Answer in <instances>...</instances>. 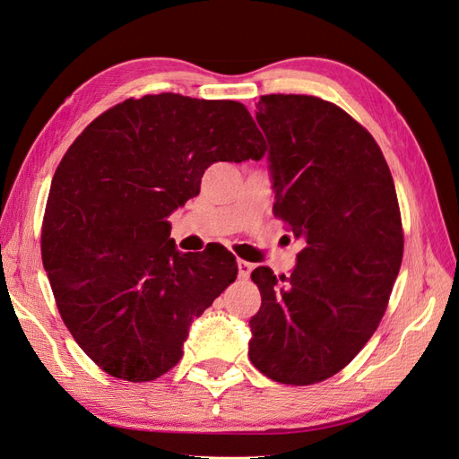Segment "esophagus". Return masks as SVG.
I'll return each instance as SVG.
<instances>
[{
    "mask_svg": "<svg viewBox=\"0 0 459 459\" xmlns=\"http://www.w3.org/2000/svg\"><path fill=\"white\" fill-rule=\"evenodd\" d=\"M238 270H239V280H248V275L253 272V264L247 260H238Z\"/></svg>",
    "mask_w": 459,
    "mask_h": 459,
    "instance_id": "obj_1",
    "label": "esophagus"
}]
</instances>
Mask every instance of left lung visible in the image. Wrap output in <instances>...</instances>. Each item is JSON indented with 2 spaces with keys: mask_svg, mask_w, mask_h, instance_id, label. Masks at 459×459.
Masks as SVG:
<instances>
[{
  "mask_svg": "<svg viewBox=\"0 0 459 459\" xmlns=\"http://www.w3.org/2000/svg\"><path fill=\"white\" fill-rule=\"evenodd\" d=\"M256 122L280 216L302 251L290 275L256 268L248 358L266 377L314 385L364 349L386 310L404 235L391 170L371 134L312 95H262Z\"/></svg>",
  "mask_w": 459,
  "mask_h": 459,
  "instance_id": "8db88e82",
  "label": "left lung"
}]
</instances>
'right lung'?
I'll return each instance as SVG.
<instances>
[{
  "mask_svg": "<svg viewBox=\"0 0 459 459\" xmlns=\"http://www.w3.org/2000/svg\"><path fill=\"white\" fill-rule=\"evenodd\" d=\"M245 105L179 93L126 100L97 117L53 176L41 260L74 341L113 377L172 369L193 319L238 277L231 253H179L169 218L214 162L260 160Z\"/></svg>",
  "mask_w": 459,
  "mask_h": 459,
  "instance_id": "right-lung-1",
  "label": "right lung"
}]
</instances>
